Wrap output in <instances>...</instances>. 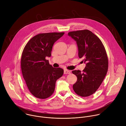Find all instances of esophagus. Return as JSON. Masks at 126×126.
<instances>
[{"label":"esophagus","mask_w":126,"mask_h":126,"mask_svg":"<svg viewBox=\"0 0 126 126\" xmlns=\"http://www.w3.org/2000/svg\"><path fill=\"white\" fill-rule=\"evenodd\" d=\"M70 73H71V72L69 70H68L67 69H65L64 70V74H70Z\"/></svg>","instance_id":"1"}]
</instances>
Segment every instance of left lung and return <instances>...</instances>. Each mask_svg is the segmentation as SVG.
Instances as JSON below:
<instances>
[{
    "instance_id": "left-lung-1",
    "label": "left lung",
    "mask_w": 126,
    "mask_h": 126,
    "mask_svg": "<svg viewBox=\"0 0 126 126\" xmlns=\"http://www.w3.org/2000/svg\"><path fill=\"white\" fill-rule=\"evenodd\" d=\"M68 34L76 42L78 56L86 63L83 72L72 71L77 77L73 88L78 95L88 97L97 90L107 74L108 59L106 51L101 40L90 30L71 31Z\"/></svg>"
}]
</instances>
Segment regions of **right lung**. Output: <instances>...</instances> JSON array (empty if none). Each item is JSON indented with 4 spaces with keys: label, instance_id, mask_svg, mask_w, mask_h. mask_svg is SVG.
Masks as SVG:
<instances>
[{
    "label": "right lung",
    "instance_id": "right-lung-1",
    "mask_svg": "<svg viewBox=\"0 0 126 126\" xmlns=\"http://www.w3.org/2000/svg\"><path fill=\"white\" fill-rule=\"evenodd\" d=\"M64 32L40 33L33 37L25 45L21 58L22 73L30 93L44 99L55 90L56 80L64 70L54 68L46 57H50L53 45Z\"/></svg>",
    "mask_w": 126,
    "mask_h": 126
}]
</instances>
